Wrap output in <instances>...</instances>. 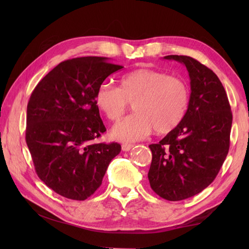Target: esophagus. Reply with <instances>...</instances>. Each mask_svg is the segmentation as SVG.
I'll return each mask as SVG.
<instances>
[{
  "mask_svg": "<svg viewBox=\"0 0 249 249\" xmlns=\"http://www.w3.org/2000/svg\"><path fill=\"white\" fill-rule=\"evenodd\" d=\"M133 144H126V143H124V144H122V150H123L124 152H128V151H130L131 149H133Z\"/></svg>",
  "mask_w": 249,
  "mask_h": 249,
  "instance_id": "obj_1",
  "label": "esophagus"
}]
</instances>
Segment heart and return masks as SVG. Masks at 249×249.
Instances as JSON below:
<instances>
[{
    "mask_svg": "<svg viewBox=\"0 0 249 249\" xmlns=\"http://www.w3.org/2000/svg\"><path fill=\"white\" fill-rule=\"evenodd\" d=\"M94 103L106 118L120 121L133 104L135 114L116 124L115 139L134 142L145 139L155 129L168 134L181 124L189 105V89L182 79L167 72L139 68L121 77L119 88L103 83Z\"/></svg>",
    "mask_w": 249,
    "mask_h": 249,
    "instance_id": "1",
    "label": "heart"
}]
</instances>
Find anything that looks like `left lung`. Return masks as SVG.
<instances>
[{
    "label": "left lung",
    "instance_id": "1",
    "mask_svg": "<svg viewBox=\"0 0 249 249\" xmlns=\"http://www.w3.org/2000/svg\"><path fill=\"white\" fill-rule=\"evenodd\" d=\"M186 66L190 78L187 112L160 143L150 144V185L160 197L179 201L202 192L217 176L230 146L232 112L218 77L187 55H167Z\"/></svg>",
    "mask_w": 249,
    "mask_h": 249
}]
</instances>
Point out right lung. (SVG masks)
<instances>
[{"instance_id":"obj_1","label":"right lung","mask_w":249,"mask_h":249,"mask_svg":"<svg viewBox=\"0 0 249 249\" xmlns=\"http://www.w3.org/2000/svg\"><path fill=\"white\" fill-rule=\"evenodd\" d=\"M123 66L107 57L84 56L60 63L32 92L25 141L35 171L63 197L86 200L102 185L121 145L93 143L106 131L94 103L97 88Z\"/></svg>"}]
</instances>
